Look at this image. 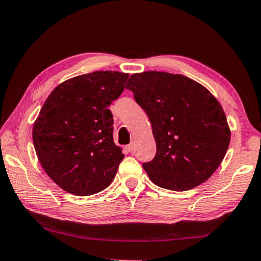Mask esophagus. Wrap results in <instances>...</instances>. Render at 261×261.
<instances>
[{
  "label": "esophagus",
  "mask_w": 261,
  "mask_h": 261,
  "mask_svg": "<svg viewBox=\"0 0 261 261\" xmlns=\"http://www.w3.org/2000/svg\"><path fill=\"white\" fill-rule=\"evenodd\" d=\"M126 150L129 151V152H132L135 150V144L134 143H131V144H129V145L126 146Z\"/></svg>",
  "instance_id": "34e87169"
}]
</instances>
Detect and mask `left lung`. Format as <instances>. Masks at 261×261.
Returning <instances> with one entry per match:
<instances>
[{"label":"left lung","mask_w":261,"mask_h":261,"mask_svg":"<svg viewBox=\"0 0 261 261\" xmlns=\"http://www.w3.org/2000/svg\"><path fill=\"white\" fill-rule=\"evenodd\" d=\"M150 118L155 156L143 167L153 184L185 192L203 184L224 159L231 131L217 98L181 74L135 73L126 84Z\"/></svg>","instance_id":"8db88e82"}]
</instances>
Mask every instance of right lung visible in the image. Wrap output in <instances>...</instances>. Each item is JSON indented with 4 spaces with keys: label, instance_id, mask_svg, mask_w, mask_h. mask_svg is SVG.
I'll list each match as a JSON object with an SVG mask.
<instances>
[{
    "label": "right lung",
    "instance_id": "obj_1",
    "mask_svg": "<svg viewBox=\"0 0 261 261\" xmlns=\"http://www.w3.org/2000/svg\"><path fill=\"white\" fill-rule=\"evenodd\" d=\"M127 73L97 71L61 82L34 123L32 139L46 174L65 192L88 196L113 182L124 158L115 145L113 114Z\"/></svg>",
    "mask_w": 261,
    "mask_h": 261
}]
</instances>
